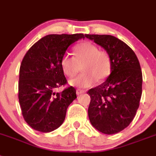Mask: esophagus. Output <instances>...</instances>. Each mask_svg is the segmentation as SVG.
Segmentation results:
<instances>
[{"label": "esophagus", "mask_w": 156, "mask_h": 156, "mask_svg": "<svg viewBox=\"0 0 156 156\" xmlns=\"http://www.w3.org/2000/svg\"><path fill=\"white\" fill-rule=\"evenodd\" d=\"M84 93H86V90H81V89H77V90H76V94H78V95L84 94Z\"/></svg>", "instance_id": "34e87169"}]
</instances>
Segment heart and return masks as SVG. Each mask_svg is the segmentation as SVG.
I'll return each mask as SVG.
<instances>
[{
	"mask_svg": "<svg viewBox=\"0 0 156 156\" xmlns=\"http://www.w3.org/2000/svg\"><path fill=\"white\" fill-rule=\"evenodd\" d=\"M74 57L66 54L61 58L60 66L63 74L69 78L74 77L80 70L83 72L78 77L70 79V86L88 88L98 80H104L111 73L112 61L109 54L99 50L90 42H83L74 48Z\"/></svg>",
	"mask_w": 156,
	"mask_h": 156,
	"instance_id": "heart-1",
	"label": "heart"
}]
</instances>
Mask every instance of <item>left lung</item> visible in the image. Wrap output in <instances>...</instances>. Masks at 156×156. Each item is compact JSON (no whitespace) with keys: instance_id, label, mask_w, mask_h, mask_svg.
Segmentation results:
<instances>
[{"instance_id":"1","label":"left lung","mask_w":156,"mask_h":156,"mask_svg":"<svg viewBox=\"0 0 156 156\" xmlns=\"http://www.w3.org/2000/svg\"><path fill=\"white\" fill-rule=\"evenodd\" d=\"M104 48L112 61L111 74L100 86L90 89L88 115L101 133H120L134 119L142 95V71L136 55L125 43L109 35H85Z\"/></svg>"}]
</instances>
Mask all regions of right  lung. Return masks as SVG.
I'll list each match as a JSON object with an SVG mask.
<instances>
[{
    "instance_id": "1",
    "label": "right lung",
    "mask_w": 156,
    "mask_h": 156,
    "mask_svg": "<svg viewBox=\"0 0 156 156\" xmlns=\"http://www.w3.org/2000/svg\"><path fill=\"white\" fill-rule=\"evenodd\" d=\"M84 38L83 34L48 35L31 46L23 57L18 98L23 119L35 130L50 133L58 129L68 106L77 98L73 86L61 93L55 90L66 84L61 58L69 46Z\"/></svg>"
}]
</instances>
